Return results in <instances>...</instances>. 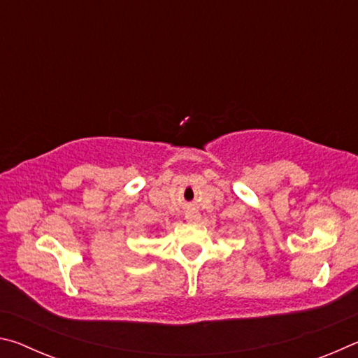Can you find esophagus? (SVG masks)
Listing matches in <instances>:
<instances>
[{"instance_id":"esophagus-1","label":"esophagus","mask_w":358,"mask_h":358,"mask_svg":"<svg viewBox=\"0 0 358 358\" xmlns=\"http://www.w3.org/2000/svg\"><path fill=\"white\" fill-rule=\"evenodd\" d=\"M185 217H186V220L189 221V222H196V221L199 220V217H201V215H199L196 210H189V211H186V216H185Z\"/></svg>"}]
</instances>
